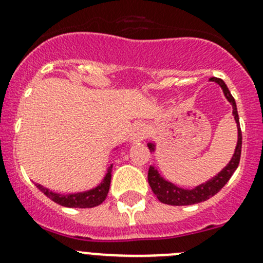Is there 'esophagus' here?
<instances>
[{"mask_svg": "<svg viewBox=\"0 0 263 263\" xmlns=\"http://www.w3.org/2000/svg\"><path fill=\"white\" fill-rule=\"evenodd\" d=\"M147 134H146V129L142 124H135L134 128L131 132V141H141L146 139Z\"/></svg>", "mask_w": 263, "mask_h": 263, "instance_id": "esophagus-1", "label": "esophagus"}]
</instances>
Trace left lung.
Returning a JSON list of instances; mask_svg holds the SVG:
<instances>
[{
  "instance_id": "1",
  "label": "left lung",
  "mask_w": 263,
  "mask_h": 263,
  "mask_svg": "<svg viewBox=\"0 0 263 263\" xmlns=\"http://www.w3.org/2000/svg\"><path fill=\"white\" fill-rule=\"evenodd\" d=\"M211 81L217 82L218 84L222 87L224 96L232 103V107H233V116L234 120H236L237 122V128H238V142H237L236 151H234V155L233 157H232L231 161H229V164L227 165L217 176H214L211 180L206 181L205 184L199 185V186L192 190L178 187L176 185H174L173 182L166 181L164 178L160 176V174L157 173L156 168L154 166H150L147 175L148 184H150L154 194L164 204H170V205H192V204L205 201L206 199L214 197V195L224 186L239 165V159H241L242 151V131L241 126H239V117L238 112H237L236 101H234L233 96L231 95L228 87H227L226 83L223 82L222 79L213 77V78H211ZM147 146L151 151H154V143H148Z\"/></svg>"
}]
</instances>
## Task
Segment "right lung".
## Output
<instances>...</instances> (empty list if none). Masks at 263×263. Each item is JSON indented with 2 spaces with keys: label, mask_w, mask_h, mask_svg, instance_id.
I'll return each instance as SVG.
<instances>
[{
  "label": "right lung",
  "mask_w": 263,
  "mask_h": 263,
  "mask_svg": "<svg viewBox=\"0 0 263 263\" xmlns=\"http://www.w3.org/2000/svg\"><path fill=\"white\" fill-rule=\"evenodd\" d=\"M110 173H112V165L108 167L103 181L98 186L92 190H88V192L77 193V194L64 195L59 194V193L50 192L46 187L41 186L40 184H36V186L46 197L50 198L52 201H55V203L60 204L63 206H68V208H93V206H97L101 203H103L104 199L107 198L110 185V178H112Z\"/></svg>",
  "instance_id": "add662e5"
}]
</instances>
